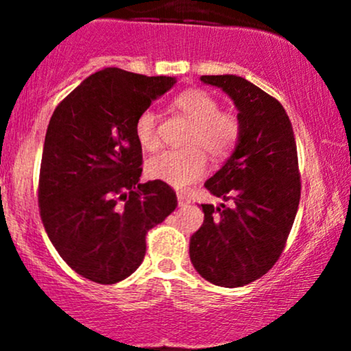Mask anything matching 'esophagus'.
Segmentation results:
<instances>
[{"mask_svg": "<svg viewBox=\"0 0 351 351\" xmlns=\"http://www.w3.org/2000/svg\"><path fill=\"white\" fill-rule=\"evenodd\" d=\"M189 203H191V198H189L188 195H184V193H178V204L181 208L188 206Z\"/></svg>", "mask_w": 351, "mask_h": 351, "instance_id": "34e87169", "label": "esophagus"}]
</instances>
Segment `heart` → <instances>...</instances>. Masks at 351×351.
I'll return each mask as SVG.
<instances>
[{"instance_id": "1", "label": "heart", "mask_w": 351, "mask_h": 351, "mask_svg": "<svg viewBox=\"0 0 351 351\" xmlns=\"http://www.w3.org/2000/svg\"><path fill=\"white\" fill-rule=\"evenodd\" d=\"M175 106L195 122L184 138L186 148L152 156L147 162V173L153 180L184 188L206 173L208 158L204 152L217 162L231 155L239 142L241 123L232 112L219 110L217 99L203 88L183 90L175 99ZM135 136L143 150L153 152L160 147L158 119L152 108L136 117Z\"/></svg>"}]
</instances>
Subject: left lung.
I'll return each mask as SVG.
<instances>
[{"label":"left lung","mask_w":351,"mask_h":351,"mask_svg":"<svg viewBox=\"0 0 351 351\" xmlns=\"http://www.w3.org/2000/svg\"><path fill=\"white\" fill-rule=\"evenodd\" d=\"M221 87L239 110L234 153L204 186L232 206L201 204L204 221L189 241L203 279L241 287L263 277L284 251L300 201V171L292 123L277 99L237 75H201Z\"/></svg>","instance_id":"8db88e82"}]
</instances>
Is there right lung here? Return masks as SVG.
<instances>
[{"instance_id": "1", "label": "right lung", "mask_w": 351, "mask_h": 351, "mask_svg": "<svg viewBox=\"0 0 351 351\" xmlns=\"http://www.w3.org/2000/svg\"><path fill=\"white\" fill-rule=\"evenodd\" d=\"M176 80L119 67L95 72L56 107L39 171V213L72 271L97 284L134 274L147 232L178 206L165 181L138 183L136 117Z\"/></svg>"}]
</instances>
